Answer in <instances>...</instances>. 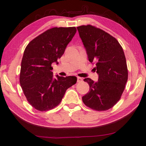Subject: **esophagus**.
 Listing matches in <instances>:
<instances>
[{
	"instance_id": "1",
	"label": "esophagus",
	"mask_w": 146,
	"mask_h": 146,
	"mask_svg": "<svg viewBox=\"0 0 146 146\" xmlns=\"http://www.w3.org/2000/svg\"><path fill=\"white\" fill-rule=\"evenodd\" d=\"M82 80H83L82 78L79 77V76H78V77H77V82H82Z\"/></svg>"
}]
</instances>
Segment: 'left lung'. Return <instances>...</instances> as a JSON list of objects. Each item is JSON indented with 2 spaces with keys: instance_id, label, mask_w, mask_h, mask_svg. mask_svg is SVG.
Returning a JSON list of instances; mask_svg holds the SVG:
<instances>
[{
  "instance_id": "left-lung-1",
  "label": "left lung",
  "mask_w": 146,
  "mask_h": 146,
  "mask_svg": "<svg viewBox=\"0 0 146 146\" xmlns=\"http://www.w3.org/2000/svg\"><path fill=\"white\" fill-rule=\"evenodd\" d=\"M77 29L89 61L96 64L93 70L98 75L97 82L90 78L84 80L90 86V91L83 96L82 101L93 110L106 111L120 99L127 81L124 53L117 39L102 29L90 24Z\"/></svg>"
}]
</instances>
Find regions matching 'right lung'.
I'll list each match as a JSON object with an SVG mask.
<instances>
[{
    "label": "right lung",
    "instance_id": "add662e5",
    "mask_svg": "<svg viewBox=\"0 0 146 146\" xmlns=\"http://www.w3.org/2000/svg\"><path fill=\"white\" fill-rule=\"evenodd\" d=\"M76 32L75 27L51 28L33 39L24 50L20 84L28 102L40 111L55 108L66 90L77 80L75 76L53 78L51 64L64 53Z\"/></svg>",
    "mask_w": 146,
    "mask_h": 146
}]
</instances>
